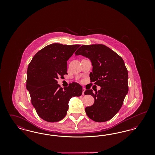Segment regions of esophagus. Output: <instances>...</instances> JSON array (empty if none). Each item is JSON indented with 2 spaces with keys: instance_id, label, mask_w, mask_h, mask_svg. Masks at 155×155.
I'll list each match as a JSON object with an SVG mask.
<instances>
[{
  "instance_id": "obj_1",
  "label": "esophagus",
  "mask_w": 155,
  "mask_h": 155,
  "mask_svg": "<svg viewBox=\"0 0 155 155\" xmlns=\"http://www.w3.org/2000/svg\"><path fill=\"white\" fill-rule=\"evenodd\" d=\"M85 90H86V89L85 88H82V95H84V92L85 91Z\"/></svg>"
}]
</instances>
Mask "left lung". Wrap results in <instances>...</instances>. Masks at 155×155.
Here are the masks:
<instances>
[{
	"instance_id": "8db88e82",
	"label": "left lung",
	"mask_w": 155,
	"mask_h": 155,
	"mask_svg": "<svg viewBox=\"0 0 155 155\" xmlns=\"http://www.w3.org/2000/svg\"><path fill=\"white\" fill-rule=\"evenodd\" d=\"M75 54L91 60L93 66L89 74L91 82L101 87L95 93L89 88L84 92L95 99L94 104L85 109L87 116L96 122L110 120L121 107L128 91V74L124 60L102 44L82 45Z\"/></svg>"
}]
</instances>
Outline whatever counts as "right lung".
<instances>
[{
	"label": "right lung",
	"instance_id": "1",
	"mask_svg": "<svg viewBox=\"0 0 155 155\" xmlns=\"http://www.w3.org/2000/svg\"><path fill=\"white\" fill-rule=\"evenodd\" d=\"M80 46L49 45L37 52L28 65L26 88L38 115L45 121L53 123L62 120L70 99L82 95L79 84L73 82L63 89L57 81L67 74V60Z\"/></svg>",
	"mask_w": 155,
	"mask_h": 155
}]
</instances>
